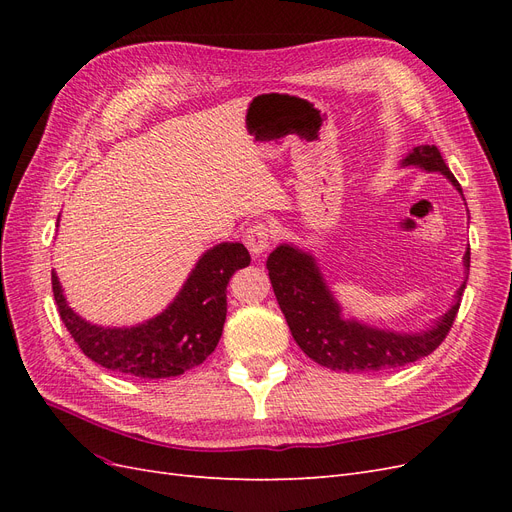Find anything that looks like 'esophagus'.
I'll use <instances>...</instances> for the list:
<instances>
[{
    "instance_id": "obj_1",
    "label": "esophagus",
    "mask_w": 512,
    "mask_h": 512,
    "mask_svg": "<svg viewBox=\"0 0 512 512\" xmlns=\"http://www.w3.org/2000/svg\"><path fill=\"white\" fill-rule=\"evenodd\" d=\"M271 239H273V230L262 222L252 224L245 230V237H243L247 250H250L254 256H260L262 252H267L271 245Z\"/></svg>"
}]
</instances>
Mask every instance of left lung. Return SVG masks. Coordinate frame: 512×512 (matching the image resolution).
Returning a JSON list of instances; mask_svg holds the SVG:
<instances>
[{
	"mask_svg": "<svg viewBox=\"0 0 512 512\" xmlns=\"http://www.w3.org/2000/svg\"><path fill=\"white\" fill-rule=\"evenodd\" d=\"M401 166H418L427 173H440L461 192L459 181L442 160L436 145L414 147L401 160ZM463 267L470 271V247L463 256ZM267 269L294 342L318 365L339 371L397 369L431 354L451 331L466 288L463 282L451 309L427 331L395 333L344 318L342 307L335 301L316 258L309 252L290 243L277 245L267 258Z\"/></svg>",
	"mask_w": 512,
	"mask_h": 512,
	"instance_id": "left-lung-1",
	"label": "left lung"
}]
</instances>
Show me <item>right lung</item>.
<instances>
[{
    "instance_id": "right-lung-1",
    "label": "right lung",
    "mask_w": 512,
    "mask_h": 512,
    "mask_svg": "<svg viewBox=\"0 0 512 512\" xmlns=\"http://www.w3.org/2000/svg\"><path fill=\"white\" fill-rule=\"evenodd\" d=\"M250 265L243 243H220L198 258L183 288L162 314L136 327H98L68 305L53 271V297L66 329L98 365L138 378H173L203 363L226 322V286Z\"/></svg>"
}]
</instances>
